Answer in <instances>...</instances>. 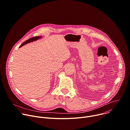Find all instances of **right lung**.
<instances>
[{"mask_svg":"<svg viewBox=\"0 0 130 130\" xmlns=\"http://www.w3.org/2000/svg\"><path fill=\"white\" fill-rule=\"evenodd\" d=\"M42 38L41 36H36V37H33V38H31L29 39L28 40H26V41H25L24 42H23V43H22V44L19 46V47H22V46L24 45L25 44H27V43H29V42H31L36 41V40H37L38 39H40V38Z\"/></svg>","mask_w":130,"mask_h":130,"instance_id":"1","label":"right lung"}]
</instances>
